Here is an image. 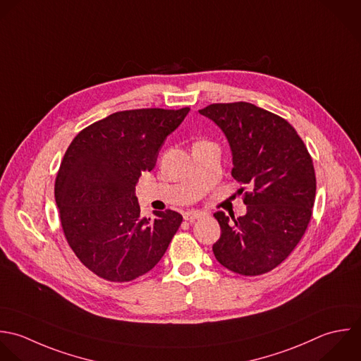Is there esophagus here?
Instances as JSON below:
<instances>
[{"label":"esophagus","mask_w":361,"mask_h":361,"mask_svg":"<svg viewBox=\"0 0 361 361\" xmlns=\"http://www.w3.org/2000/svg\"><path fill=\"white\" fill-rule=\"evenodd\" d=\"M202 216H204V214L201 211H188V212L184 214V219L188 221V222H194V221H197Z\"/></svg>","instance_id":"34e87169"}]
</instances>
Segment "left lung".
I'll return each mask as SVG.
<instances>
[{
  "label": "left lung",
  "mask_w": 361,
  "mask_h": 361,
  "mask_svg": "<svg viewBox=\"0 0 361 361\" xmlns=\"http://www.w3.org/2000/svg\"><path fill=\"white\" fill-rule=\"evenodd\" d=\"M200 114L222 129L232 150V177L252 190L245 192V216L214 214L221 226L214 255L233 273H269L291 255L310 225L317 192L312 157L284 118L250 102L211 104Z\"/></svg>",
  "instance_id": "1"
}]
</instances>
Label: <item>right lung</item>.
<instances>
[{
  "instance_id": "1",
  "label": "right lung",
  "mask_w": 361,
  "mask_h": 361,
  "mask_svg": "<svg viewBox=\"0 0 361 361\" xmlns=\"http://www.w3.org/2000/svg\"><path fill=\"white\" fill-rule=\"evenodd\" d=\"M188 111L115 112L84 128L66 150L54 183L61 228L74 255L98 277L126 283L146 274L178 231L183 216L176 211L142 218L135 187Z\"/></svg>"
}]
</instances>
